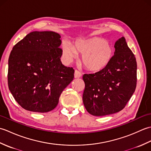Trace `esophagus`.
Segmentation results:
<instances>
[{
  "instance_id": "34e87169",
  "label": "esophagus",
  "mask_w": 151,
  "mask_h": 151,
  "mask_svg": "<svg viewBox=\"0 0 151 151\" xmlns=\"http://www.w3.org/2000/svg\"><path fill=\"white\" fill-rule=\"evenodd\" d=\"M81 76H82L81 73L80 72V71H78V70H76L75 71V74H74V76H75V78H80V77H81Z\"/></svg>"
}]
</instances>
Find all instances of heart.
I'll return each mask as SVG.
<instances>
[{"label": "heart", "mask_w": 151, "mask_h": 151, "mask_svg": "<svg viewBox=\"0 0 151 151\" xmlns=\"http://www.w3.org/2000/svg\"><path fill=\"white\" fill-rule=\"evenodd\" d=\"M63 52L68 60H72L78 52L82 56V63L87 69L98 72L110 62L113 54L111 45L101 37H92L76 42L75 47L65 43Z\"/></svg>", "instance_id": "obj_1"}]
</instances>
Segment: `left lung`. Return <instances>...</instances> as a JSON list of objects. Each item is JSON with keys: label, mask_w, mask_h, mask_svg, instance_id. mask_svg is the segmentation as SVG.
<instances>
[{"label": "left lung", "mask_w": 151, "mask_h": 151, "mask_svg": "<svg viewBox=\"0 0 151 151\" xmlns=\"http://www.w3.org/2000/svg\"><path fill=\"white\" fill-rule=\"evenodd\" d=\"M108 65L95 74H85L83 102L89 114L104 116L123 110L135 91L137 63L124 37L115 43Z\"/></svg>", "instance_id": "obj_1"}]
</instances>
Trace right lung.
<instances>
[{"label":"right lung","mask_w":151,"mask_h":151,"mask_svg":"<svg viewBox=\"0 0 151 151\" xmlns=\"http://www.w3.org/2000/svg\"><path fill=\"white\" fill-rule=\"evenodd\" d=\"M60 37L52 31L32 32L13 47L8 60V87L25 110H52L73 80L75 70L60 60Z\"/></svg>","instance_id":"right-lung-1"}]
</instances>
